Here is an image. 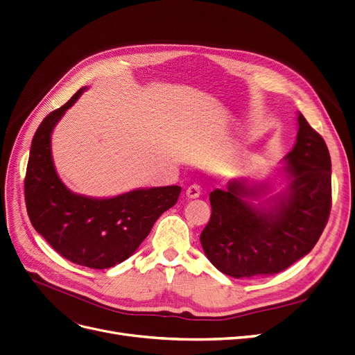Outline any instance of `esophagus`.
Wrapping results in <instances>:
<instances>
[{"label":"esophagus","instance_id":"obj_1","mask_svg":"<svg viewBox=\"0 0 355 355\" xmlns=\"http://www.w3.org/2000/svg\"><path fill=\"white\" fill-rule=\"evenodd\" d=\"M200 186L198 184H191V186H189L187 187V190H186V194H187V197L189 198H197L198 196H200Z\"/></svg>","mask_w":355,"mask_h":355}]
</instances>
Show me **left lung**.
Listing matches in <instances>:
<instances>
[{
    "label": "left lung",
    "instance_id": "1",
    "mask_svg": "<svg viewBox=\"0 0 355 355\" xmlns=\"http://www.w3.org/2000/svg\"><path fill=\"white\" fill-rule=\"evenodd\" d=\"M297 123L296 144L284 158L290 180L286 193L268 198L267 207L250 202L263 197L267 186L250 187L243 180L210 193L211 216L200 242L210 263L226 275L250 279L288 268L312 251L328 223L329 150L302 113Z\"/></svg>",
    "mask_w": 355,
    "mask_h": 355
}]
</instances>
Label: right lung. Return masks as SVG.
I'll return each instance as SVG.
<instances>
[{
	"instance_id": "obj_1",
	"label": "right lung",
	"mask_w": 355,
	"mask_h": 355,
	"mask_svg": "<svg viewBox=\"0 0 355 355\" xmlns=\"http://www.w3.org/2000/svg\"><path fill=\"white\" fill-rule=\"evenodd\" d=\"M84 89L46 116L37 128L26 169L24 197L30 222L58 254L73 264L104 270L123 263L139 248L159 216L177 203L181 187L91 198L64 186L52 159V130Z\"/></svg>"
}]
</instances>
